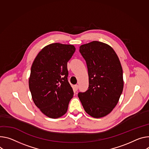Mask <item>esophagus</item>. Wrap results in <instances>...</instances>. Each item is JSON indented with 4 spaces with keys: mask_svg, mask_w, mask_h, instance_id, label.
<instances>
[{
    "mask_svg": "<svg viewBox=\"0 0 149 149\" xmlns=\"http://www.w3.org/2000/svg\"><path fill=\"white\" fill-rule=\"evenodd\" d=\"M78 85H75L74 86V91L75 92L78 90Z\"/></svg>",
    "mask_w": 149,
    "mask_h": 149,
    "instance_id": "esophagus-1",
    "label": "esophagus"
}]
</instances>
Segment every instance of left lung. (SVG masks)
<instances>
[{"label": "left lung", "instance_id": "left-lung-1", "mask_svg": "<svg viewBox=\"0 0 149 149\" xmlns=\"http://www.w3.org/2000/svg\"><path fill=\"white\" fill-rule=\"evenodd\" d=\"M88 74V87L78 96L85 111L95 118L111 112L123 91V71L114 50L108 45L93 41L79 47Z\"/></svg>", "mask_w": 149, "mask_h": 149}]
</instances>
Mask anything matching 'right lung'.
<instances>
[{
    "mask_svg": "<svg viewBox=\"0 0 149 149\" xmlns=\"http://www.w3.org/2000/svg\"><path fill=\"white\" fill-rule=\"evenodd\" d=\"M75 51L73 45L53 43L45 47L31 68L29 88L34 103L47 116L66 113L74 95L68 76L67 63Z\"/></svg>",
    "mask_w": 149,
    "mask_h": 149,
    "instance_id": "right-lung-1",
    "label": "right lung"
}]
</instances>
